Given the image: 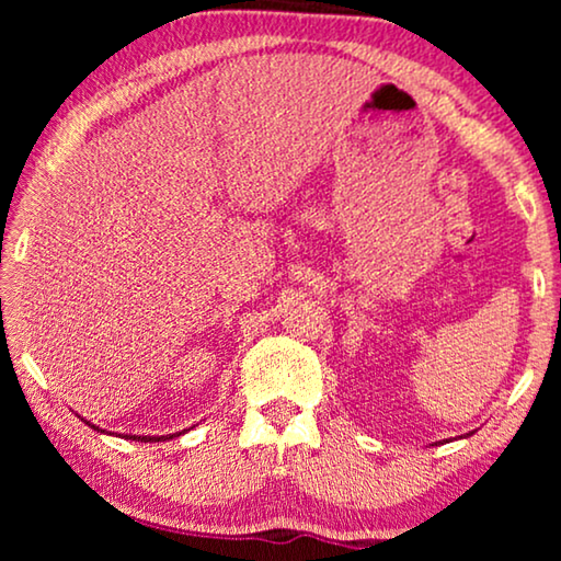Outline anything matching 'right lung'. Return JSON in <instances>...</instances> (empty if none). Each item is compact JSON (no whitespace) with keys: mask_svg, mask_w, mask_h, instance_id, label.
Wrapping results in <instances>:
<instances>
[{"mask_svg":"<svg viewBox=\"0 0 561 561\" xmlns=\"http://www.w3.org/2000/svg\"><path fill=\"white\" fill-rule=\"evenodd\" d=\"M87 424H89V421H87ZM94 428L99 432V426H94ZM173 436L175 434H168V436H129V439H133V442H165V439H173Z\"/></svg>","mask_w":561,"mask_h":561,"instance_id":"add662e5","label":"right lung"}]
</instances>
